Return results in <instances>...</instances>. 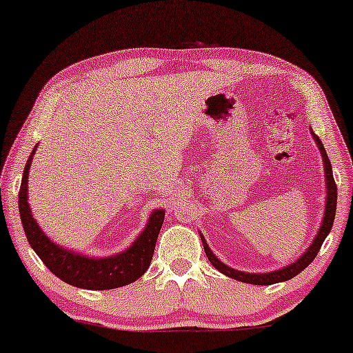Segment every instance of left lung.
Instances as JSON below:
<instances>
[{
  "instance_id": "left-lung-1",
  "label": "left lung",
  "mask_w": 353,
  "mask_h": 353,
  "mask_svg": "<svg viewBox=\"0 0 353 353\" xmlns=\"http://www.w3.org/2000/svg\"><path fill=\"white\" fill-rule=\"evenodd\" d=\"M312 132V137L319 147V150L321 153V158H323V168H325V179H326V200H325V212H323V219H321V225L316 232V235L314 238V241L310 243V246L307 248V251L302 254L299 259L292 262V264L283 267V269H278L274 272H267V274H248V272H241L236 269H232V267L225 265L224 262L217 259L214 256V252L210 250L208 243L205 240V236L201 235V243L203 248H205V252L208 256V259L212 265L216 267L221 274H224L227 276L233 278V280L243 281V283H250V285H261V286H267V285H274V283H280V281H288L291 278H294L297 274H301L302 270L305 269L307 265H310V262L315 259V256L319 254L321 245H323L325 238L327 236V233L331 232L332 222H334V214H336V205H337V187L334 182V177H332V170H331V163L330 158L326 155V150L323 147V143L319 139V136L314 131Z\"/></svg>"
}]
</instances>
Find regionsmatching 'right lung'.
Listing matches in <instances>:
<instances>
[{
  "instance_id": "right-lung-1",
  "label": "right lung",
  "mask_w": 353,
  "mask_h": 353,
  "mask_svg": "<svg viewBox=\"0 0 353 353\" xmlns=\"http://www.w3.org/2000/svg\"><path fill=\"white\" fill-rule=\"evenodd\" d=\"M37 147L30 153L27 165L23 168L21 190H19V211L23 232L33 248V251L44 262V265L57 278L68 285L83 290H113L126 286L145 274L150 267L153 251H155L158 233L165 221V210H153L147 225L131 243V246L118 254L107 257H89L77 251L65 250L52 241L32 214L28 205V170L32 165Z\"/></svg>"
}]
</instances>
